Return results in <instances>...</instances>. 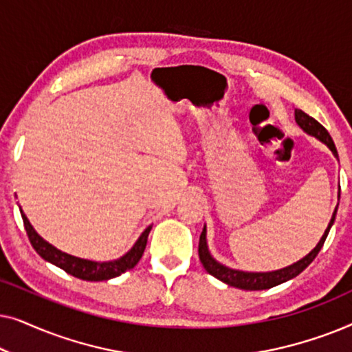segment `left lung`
Wrapping results in <instances>:
<instances>
[{
  "instance_id": "1",
  "label": "left lung",
  "mask_w": 352,
  "mask_h": 352,
  "mask_svg": "<svg viewBox=\"0 0 352 352\" xmlns=\"http://www.w3.org/2000/svg\"><path fill=\"white\" fill-rule=\"evenodd\" d=\"M295 118H296V123L300 124V126L305 129L306 133H309V134H312V136H316L317 139H320V141L327 144L330 151L335 153V157H338V152H336L333 139L330 138L329 131H327V129L322 126L317 120H314L307 113L302 112V110H298V109L295 110ZM335 216H336V210H335L333 216H331L330 224H329V228H327L325 234L322 235L320 242L317 243V247L312 250L307 256L300 259V261L295 264H292V266L280 269V271L243 272V271H234V269L223 266V264H219L218 261H216V259L211 256L208 252V247H206V230L205 229L201 230V234H200L199 258H200L201 264H204V267L206 269V272L211 274V276L216 278H219L221 282L228 283V285H230V287L242 288V290H267V288L280 285V283L290 280V278H293V277H296L298 274H301L312 261H314V258L319 254L320 248L324 247V242H325L327 235H329V232H330V228H331V224H333Z\"/></svg>"
}]
</instances>
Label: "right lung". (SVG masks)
<instances>
[{"instance_id":"obj_1","label":"right lung","mask_w":352,"mask_h":352,"mask_svg":"<svg viewBox=\"0 0 352 352\" xmlns=\"http://www.w3.org/2000/svg\"><path fill=\"white\" fill-rule=\"evenodd\" d=\"M22 219H23V226H25L28 240H30L32 247L35 248V252L40 254L43 259L50 261L52 264H56L57 267L64 269L67 274L74 276L76 278H81V280H89V282H99V280H109V278L118 277L120 274H123L128 269H133L136 264L139 263V259L142 258L144 250H146L147 245V237L148 232H151L152 226L144 230L141 237L138 239V242L134 243V247L129 250V252L122 256L117 261H110V263H94V261H88V259H81V258H75L72 254H67L60 250H57L56 247H52L51 243H47L46 240H43L40 235L35 232V229L32 228V224L28 223L27 216L22 213Z\"/></svg>"}]
</instances>
